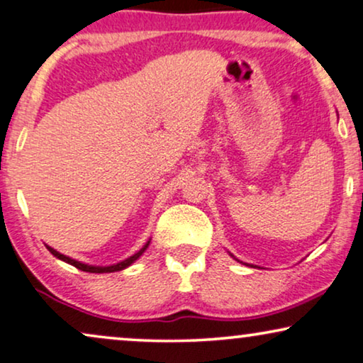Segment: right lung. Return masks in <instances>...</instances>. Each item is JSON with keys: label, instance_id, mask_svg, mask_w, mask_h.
<instances>
[{"label": "right lung", "instance_id": "right-lung-1", "mask_svg": "<svg viewBox=\"0 0 363 363\" xmlns=\"http://www.w3.org/2000/svg\"><path fill=\"white\" fill-rule=\"evenodd\" d=\"M149 242H151V239H149L147 242L143 245V249H139L136 254L131 255V257H128V259L121 260V262H118V264H113V265H106V267H101V265H89V264L79 262V260H76V259H71V257H67V255H65V254L57 252L56 249L50 247V245H46V249L50 250V252H51L52 255H55L56 259H60V260H62V262H66V264H71V265H74L76 269H79V270H84V272H91V274H109V272H118V270H123V269H125V267H129V265H131V264L136 262V260H138L139 257H141V255H143L144 252H146V249L149 247Z\"/></svg>", "mask_w": 363, "mask_h": 363}]
</instances>
